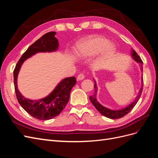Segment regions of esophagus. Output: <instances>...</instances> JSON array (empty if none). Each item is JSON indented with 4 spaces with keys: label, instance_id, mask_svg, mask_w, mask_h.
Masks as SVG:
<instances>
[{
    "label": "esophagus",
    "instance_id": "1",
    "mask_svg": "<svg viewBox=\"0 0 158 158\" xmlns=\"http://www.w3.org/2000/svg\"><path fill=\"white\" fill-rule=\"evenodd\" d=\"M84 77H85L84 74H82V73H80V74H78V76L77 80H82L84 78Z\"/></svg>",
    "mask_w": 158,
    "mask_h": 158
}]
</instances>
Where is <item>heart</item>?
I'll list each match as a JSON object with an SVG mask.
<instances>
[{"instance_id":"heart-1","label":"heart","mask_w":158,"mask_h":158,"mask_svg":"<svg viewBox=\"0 0 158 158\" xmlns=\"http://www.w3.org/2000/svg\"><path fill=\"white\" fill-rule=\"evenodd\" d=\"M102 51L103 56H109L115 51V46L106 38L97 35L79 43L76 53L80 57H84L95 55Z\"/></svg>"}]
</instances>
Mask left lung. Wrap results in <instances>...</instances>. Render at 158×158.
<instances>
[{
  "label": "left lung",
  "mask_w": 158,
  "mask_h": 158,
  "mask_svg": "<svg viewBox=\"0 0 158 158\" xmlns=\"http://www.w3.org/2000/svg\"><path fill=\"white\" fill-rule=\"evenodd\" d=\"M131 55H132V57L134 60H136L137 63H139L140 65H142L143 62H142V59H140V57L138 56V55L137 54V52L135 50L132 51V54ZM140 69H141V71L142 73L143 70H142V66H141ZM94 89H95V94L93 95H92V96L89 97L90 101L94 105V106L95 108H96V109L100 113L103 114V115L105 116V117H106L109 118H111V119L119 118H121L124 116H125L127 113L130 112L131 110L134 108V107L135 106V105L137 103L138 100H139V99L141 96L142 89H143V78H142V87H141L140 89L139 90V93H138L136 98H135V101L132 102V103H131L126 108L123 109H120V110H117V111H115V110H111V109H109L108 108L105 107L103 106H102V105L98 102L97 98H96L98 88H97V85H96V83H95V81L94 82Z\"/></svg>",
  "instance_id": "8db88e82"
}]
</instances>
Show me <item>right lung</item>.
<instances>
[{
  "label": "right lung",
  "instance_id": "1",
  "mask_svg": "<svg viewBox=\"0 0 158 158\" xmlns=\"http://www.w3.org/2000/svg\"><path fill=\"white\" fill-rule=\"evenodd\" d=\"M55 31L45 33L30 45L19 59L14 70V84L18 101L22 108L31 116L40 120H49L56 117L69 102L72 88L76 83L75 77L66 78L57 85L48 96L39 100L26 99L17 87V77L20 67L27 59L39 52L55 51L59 47L58 40L55 37Z\"/></svg>",
  "mask_w": 158,
  "mask_h": 158
}]
</instances>
